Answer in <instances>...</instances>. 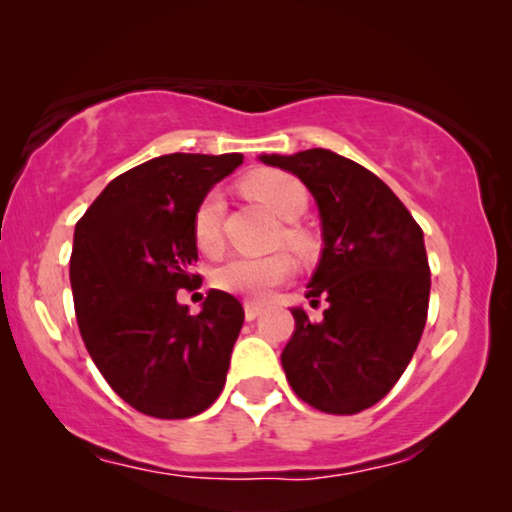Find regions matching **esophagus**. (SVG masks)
<instances>
[{"instance_id": "obj_1", "label": "esophagus", "mask_w": 512, "mask_h": 512, "mask_svg": "<svg viewBox=\"0 0 512 512\" xmlns=\"http://www.w3.org/2000/svg\"><path fill=\"white\" fill-rule=\"evenodd\" d=\"M261 312H263L261 305H256V303H244V317H247V321H254Z\"/></svg>"}]
</instances>
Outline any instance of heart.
<instances>
[{
	"mask_svg": "<svg viewBox=\"0 0 512 512\" xmlns=\"http://www.w3.org/2000/svg\"><path fill=\"white\" fill-rule=\"evenodd\" d=\"M242 186L251 198L268 207L272 214L282 221H289L282 230L286 247H291L296 254H310L314 249V237L296 223L310 205V195H307L303 181L282 170H261L244 179ZM221 221L223 200L219 193L212 191L198 202L193 212L195 247L205 254H216L221 249ZM291 275L293 261L282 251L270 256H235L216 270L214 284L221 291L261 303L275 286L286 282Z\"/></svg>",
	"mask_w": 512,
	"mask_h": 512,
	"instance_id": "heart-1",
	"label": "heart"
}]
</instances>
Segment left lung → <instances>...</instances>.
Returning a JSON list of instances; mask_svg holds the SVG:
<instances>
[{
    "instance_id": "1",
    "label": "left lung",
    "mask_w": 512,
    "mask_h": 512,
    "mask_svg": "<svg viewBox=\"0 0 512 512\" xmlns=\"http://www.w3.org/2000/svg\"><path fill=\"white\" fill-rule=\"evenodd\" d=\"M296 174L319 205L324 254L305 296L321 319H296L282 366L291 389L328 415H356L389 394L424 333L431 270L424 233L394 191L326 149L261 156Z\"/></svg>"
}]
</instances>
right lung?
<instances>
[{
  "mask_svg": "<svg viewBox=\"0 0 512 512\" xmlns=\"http://www.w3.org/2000/svg\"><path fill=\"white\" fill-rule=\"evenodd\" d=\"M242 153H170L118 174L86 209L69 258L74 312L90 359L132 408L158 419L207 410L226 384L244 307L209 291L188 314L179 289H200L193 212Z\"/></svg>",
  "mask_w": 512,
  "mask_h": 512,
  "instance_id": "obj_1",
  "label": "right lung"
}]
</instances>
